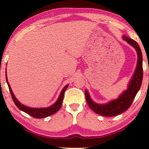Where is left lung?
<instances>
[{
    "label": "left lung",
    "mask_w": 149,
    "mask_h": 149,
    "mask_svg": "<svg viewBox=\"0 0 149 149\" xmlns=\"http://www.w3.org/2000/svg\"><path fill=\"white\" fill-rule=\"evenodd\" d=\"M123 40L127 41L130 45L135 48L138 54V62L135 72L132 77L128 85V88L122 93L117 100L110 102L105 104H98L95 103L90 98L89 93L87 90L85 91V98L87 104L91 109L100 115L105 117H113L119 115L129 109L133 102L138 91L141 87L142 78H143V68H142V55L140 46L135 40L123 36Z\"/></svg>",
    "instance_id": "1"
}]
</instances>
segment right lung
Here are the masks:
<instances>
[{
  "label": "right lung",
  "mask_w": 149,
  "mask_h": 149,
  "mask_svg": "<svg viewBox=\"0 0 149 149\" xmlns=\"http://www.w3.org/2000/svg\"><path fill=\"white\" fill-rule=\"evenodd\" d=\"M6 80H7V83L8 85V87H9V91L10 93H11L12 99L15 103V104L17 106V107L21 111H24V113L28 114V115L32 116V117L36 118V119H41V118H44V117H49V116L54 115V113H56V112H58L60 109L62 107V102H63V99H64V92L66 91V89L68 87V85H67L65 86L63 89L61 91L60 96H59L58 100L56 101V102L53 104L52 106H51L47 108H42V109H35V108H30V107H26L19 102V101L17 100V98L15 97L14 95L13 91H12V89L11 88V86H10L9 82L7 81V72H6Z\"/></svg>",
  "instance_id": "add662e5"
}]
</instances>
